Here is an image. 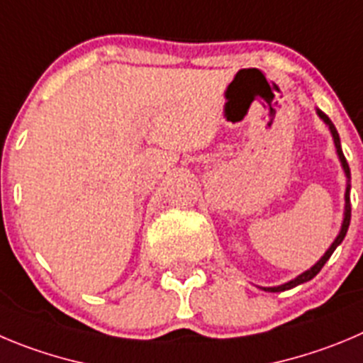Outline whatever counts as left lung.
<instances>
[{
  "instance_id": "obj_1",
  "label": "left lung",
  "mask_w": 363,
  "mask_h": 363,
  "mask_svg": "<svg viewBox=\"0 0 363 363\" xmlns=\"http://www.w3.org/2000/svg\"><path fill=\"white\" fill-rule=\"evenodd\" d=\"M317 114H319L320 120H323L324 123H326L328 127H330L331 135H333L335 147H337L338 159H340L342 168H344V174H345V177H347V188H345V211H344V222H342L340 233H338V236H337V238H335V242L331 243L330 249L326 250V254H324L323 258H320L319 262L315 263V265L311 267L310 270H306V272H303V274H301V276H297L296 279L289 281V283L279 284V286H270V289H263V290H265V292H283V290H290V289H294V286H297V284L306 283V281L313 279V277L320 272V269H323V267H324V263H326L328 259L331 258V254H333V250L337 249L338 245H340L342 240L345 238V233H347V229H350V222H351V202H350V189H351L350 179H351V172H350V164H347V161H345L344 154H342V148H340V138H338V132H337V128H335V125L331 123V120H330V118L326 116V114L323 113V111L317 109Z\"/></svg>"
}]
</instances>
